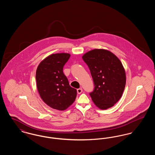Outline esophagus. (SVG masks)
Segmentation results:
<instances>
[{"instance_id":"esophagus-1","label":"esophagus","mask_w":155,"mask_h":155,"mask_svg":"<svg viewBox=\"0 0 155 155\" xmlns=\"http://www.w3.org/2000/svg\"><path fill=\"white\" fill-rule=\"evenodd\" d=\"M77 93L78 94H80L81 92H82V89L80 88L77 89Z\"/></svg>"}]
</instances>
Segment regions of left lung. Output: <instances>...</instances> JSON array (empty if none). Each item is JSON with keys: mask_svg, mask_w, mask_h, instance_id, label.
I'll return each instance as SVG.
<instances>
[{"mask_svg": "<svg viewBox=\"0 0 155 155\" xmlns=\"http://www.w3.org/2000/svg\"><path fill=\"white\" fill-rule=\"evenodd\" d=\"M88 65L95 88L90 96L102 110L113 107L123 95L126 82L124 68L120 59L109 51L95 49L82 56Z\"/></svg>", "mask_w": 155, "mask_h": 155, "instance_id": "obj_1", "label": "left lung"}]
</instances>
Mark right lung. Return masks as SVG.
Wrapping results in <instances>:
<instances>
[{
    "label": "right lung",
    "mask_w": 155,
    "mask_h": 155,
    "mask_svg": "<svg viewBox=\"0 0 155 155\" xmlns=\"http://www.w3.org/2000/svg\"><path fill=\"white\" fill-rule=\"evenodd\" d=\"M69 53L52 54L44 59L36 71L38 92L43 101L52 109L64 110L74 103L77 90L71 87L63 73Z\"/></svg>",
    "instance_id": "add662e5"
}]
</instances>
